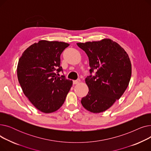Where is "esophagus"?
<instances>
[{"label":"esophagus","instance_id":"obj_1","mask_svg":"<svg viewBox=\"0 0 151 151\" xmlns=\"http://www.w3.org/2000/svg\"><path fill=\"white\" fill-rule=\"evenodd\" d=\"M73 84H78L79 83H80V80H74L73 81Z\"/></svg>","mask_w":151,"mask_h":151}]
</instances>
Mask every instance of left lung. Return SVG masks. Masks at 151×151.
<instances>
[{
	"label": "left lung",
	"mask_w": 151,
	"mask_h": 151,
	"mask_svg": "<svg viewBox=\"0 0 151 151\" xmlns=\"http://www.w3.org/2000/svg\"><path fill=\"white\" fill-rule=\"evenodd\" d=\"M77 45L88 55L91 67V75L85 79L89 92L81 104L92 113L104 112L127 88L132 75L130 58L119 45L108 38Z\"/></svg>",
	"instance_id": "8db88e82"
}]
</instances>
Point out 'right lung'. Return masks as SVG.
Returning <instances> with one entry per match:
<instances>
[{
  "instance_id": "obj_1",
  "label": "right lung",
  "mask_w": 151,
  "mask_h": 151,
  "mask_svg": "<svg viewBox=\"0 0 151 151\" xmlns=\"http://www.w3.org/2000/svg\"><path fill=\"white\" fill-rule=\"evenodd\" d=\"M68 43L40 40L30 46L19 59L17 75L22 91L40 111L51 113L65 101L73 82L62 71L60 54Z\"/></svg>"
}]
</instances>
